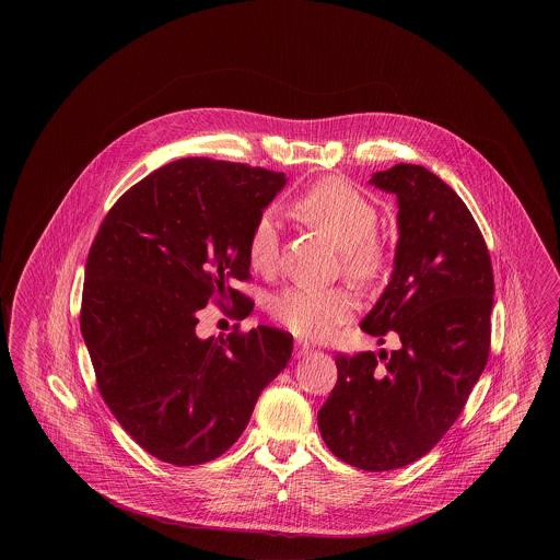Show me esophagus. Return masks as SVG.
<instances>
[{
  "mask_svg": "<svg viewBox=\"0 0 560 560\" xmlns=\"http://www.w3.org/2000/svg\"><path fill=\"white\" fill-rule=\"evenodd\" d=\"M311 350H313V347H311L308 342H302V340L295 342V354H298V357H304V354H308Z\"/></svg>",
  "mask_w": 560,
  "mask_h": 560,
  "instance_id": "obj_1",
  "label": "esophagus"
}]
</instances>
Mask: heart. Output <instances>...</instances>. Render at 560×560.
<instances>
[{
    "instance_id": "1",
    "label": "heart",
    "mask_w": 560,
    "mask_h": 560,
    "mask_svg": "<svg viewBox=\"0 0 560 560\" xmlns=\"http://www.w3.org/2000/svg\"><path fill=\"white\" fill-rule=\"evenodd\" d=\"M292 212L306 226L338 245L345 275L368 283L386 265V252L377 240V212L372 201L338 178H325L304 190ZM249 267L270 275L279 262V229L270 213H262L247 241ZM354 313V300L345 288L311 290L290 288L270 300V315L293 336L325 340Z\"/></svg>"
}]
</instances>
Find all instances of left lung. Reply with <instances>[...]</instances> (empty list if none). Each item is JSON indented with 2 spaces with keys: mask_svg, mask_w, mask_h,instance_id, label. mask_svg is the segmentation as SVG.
<instances>
[{
  "mask_svg": "<svg viewBox=\"0 0 560 560\" xmlns=\"http://www.w3.org/2000/svg\"><path fill=\"white\" fill-rule=\"evenodd\" d=\"M399 201L390 283L361 329L399 350L338 354V382L319 409L336 457L368 472L427 455L462 413L489 359L493 268L466 203L422 165L370 180Z\"/></svg>",
  "mask_w": 560,
  "mask_h": 560,
  "instance_id": "left-lung-1",
  "label": "left lung"
}]
</instances>
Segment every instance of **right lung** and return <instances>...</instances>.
<instances>
[{
    "mask_svg": "<svg viewBox=\"0 0 560 560\" xmlns=\"http://www.w3.org/2000/svg\"><path fill=\"white\" fill-rule=\"evenodd\" d=\"M288 180L245 163L172 161L108 210L85 262L81 336L96 384L133 441L174 466L226 452L293 338L260 325L201 340L197 313L233 300L245 317L247 241Z\"/></svg>",
    "mask_w": 560,
    "mask_h": 560,
    "instance_id": "add662e5",
    "label": "right lung"
}]
</instances>
